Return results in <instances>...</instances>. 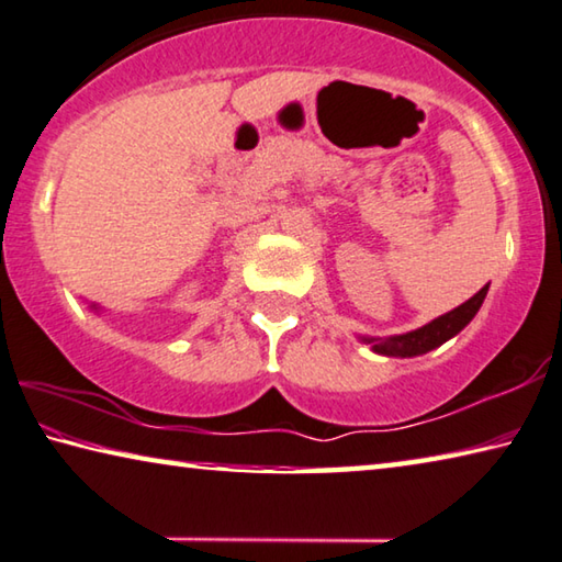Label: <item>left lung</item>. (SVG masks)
Listing matches in <instances>:
<instances>
[{
  "label": "left lung",
  "mask_w": 562,
  "mask_h": 562,
  "mask_svg": "<svg viewBox=\"0 0 562 562\" xmlns=\"http://www.w3.org/2000/svg\"><path fill=\"white\" fill-rule=\"evenodd\" d=\"M485 296H488V283L475 293V296L468 299L461 306L448 311V314L438 316L430 321V324L420 326L416 330H408V334H395V336H358V341L371 346L373 353L379 356H389V358H413V356H423L434 348L443 346L448 338H453L461 334V330L471 324L475 318L477 311H481Z\"/></svg>",
  "instance_id": "left-lung-1"
}]
</instances>
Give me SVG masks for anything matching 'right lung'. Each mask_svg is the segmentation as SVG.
I'll use <instances>...</instances> for the list:
<instances>
[{"label":"right lung","instance_id":"1","mask_svg":"<svg viewBox=\"0 0 562 562\" xmlns=\"http://www.w3.org/2000/svg\"><path fill=\"white\" fill-rule=\"evenodd\" d=\"M91 311H99V306H97V303H91V306H89Z\"/></svg>","mask_w":562,"mask_h":562}]
</instances>
